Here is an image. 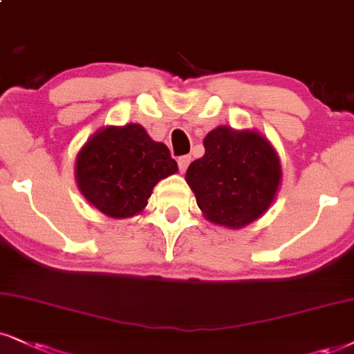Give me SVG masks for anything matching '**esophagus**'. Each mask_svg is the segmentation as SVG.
<instances>
[{
  "instance_id": "1",
  "label": "esophagus",
  "mask_w": 354,
  "mask_h": 354,
  "mask_svg": "<svg viewBox=\"0 0 354 354\" xmlns=\"http://www.w3.org/2000/svg\"><path fill=\"white\" fill-rule=\"evenodd\" d=\"M190 160H192L190 156H180V157H178L177 162H178V169H180L182 174H184L185 170H187V167H189Z\"/></svg>"
}]
</instances>
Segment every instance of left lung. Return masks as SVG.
<instances>
[{
  "label": "left lung",
  "mask_w": 354,
  "mask_h": 354,
  "mask_svg": "<svg viewBox=\"0 0 354 354\" xmlns=\"http://www.w3.org/2000/svg\"><path fill=\"white\" fill-rule=\"evenodd\" d=\"M205 156L185 174L205 218L226 228L252 223L272 205L281 185L277 152L259 133L218 126L203 139Z\"/></svg>",
  "instance_id": "1"
}]
</instances>
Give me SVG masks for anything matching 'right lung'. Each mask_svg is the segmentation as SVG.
Masks as SVG:
<instances>
[{"label":"right lung","mask_w":354,"mask_h":354,"mask_svg":"<svg viewBox=\"0 0 354 354\" xmlns=\"http://www.w3.org/2000/svg\"><path fill=\"white\" fill-rule=\"evenodd\" d=\"M178 170L169 147L149 138L141 124L106 126L77 156L75 178L84 197L111 218L139 215L152 189Z\"/></svg>","instance_id":"add662e5"}]
</instances>
